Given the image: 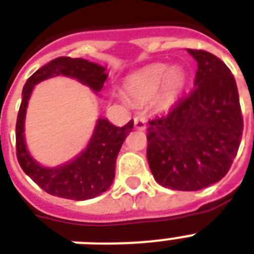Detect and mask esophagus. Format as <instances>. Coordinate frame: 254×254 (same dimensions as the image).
<instances>
[{
  "instance_id": "34e87169",
  "label": "esophagus",
  "mask_w": 254,
  "mask_h": 254,
  "mask_svg": "<svg viewBox=\"0 0 254 254\" xmlns=\"http://www.w3.org/2000/svg\"><path fill=\"white\" fill-rule=\"evenodd\" d=\"M134 127L135 129H138V130H145V129H146V119H145V116L142 115L135 116Z\"/></svg>"
}]
</instances>
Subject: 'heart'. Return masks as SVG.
<instances>
[{"mask_svg":"<svg viewBox=\"0 0 254 254\" xmlns=\"http://www.w3.org/2000/svg\"><path fill=\"white\" fill-rule=\"evenodd\" d=\"M187 76L185 69L163 63H154L131 73L125 81L127 96L137 103H146L158 95L165 105L173 101L185 88Z\"/></svg>","mask_w":254,"mask_h":254,"instance_id":"1","label":"heart"}]
</instances>
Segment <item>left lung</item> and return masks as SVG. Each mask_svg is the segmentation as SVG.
<instances>
[{"label":"left lung","mask_w":254,"mask_h":254,"mask_svg":"<svg viewBox=\"0 0 254 254\" xmlns=\"http://www.w3.org/2000/svg\"><path fill=\"white\" fill-rule=\"evenodd\" d=\"M197 62L193 88L147 127V162L159 185L197 191L228 173L240 146L244 121L235 77L223 61L187 49Z\"/></svg>","instance_id":"obj_1"}]
</instances>
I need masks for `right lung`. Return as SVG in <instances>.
<instances>
[{
    "label": "right lung",
    "instance_id": "add662e5",
    "mask_svg": "<svg viewBox=\"0 0 254 254\" xmlns=\"http://www.w3.org/2000/svg\"><path fill=\"white\" fill-rule=\"evenodd\" d=\"M59 75L77 79L95 92L101 91L108 77L101 65L80 58L68 57L57 58L34 72L22 91V103L15 125L17 158L22 170L50 195L71 200H87L99 196L111 187L115 179L116 159L127 135L133 129V121L130 120L127 125L119 127L107 119H99L91 141L79 157L54 169L41 166L26 149L23 135L26 108L34 85Z\"/></svg>",
    "mask_w": 254,
    "mask_h": 254
}]
</instances>
